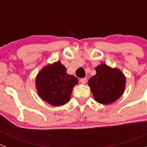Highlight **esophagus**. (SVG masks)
I'll return each instance as SVG.
<instances>
[{"label": "esophagus", "mask_w": 147, "mask_h": 147, "mask_svg": "<svg viewBox=\"0 0 147 147\" xmlns=\"http://www.w3.org/2000/svg\"><path fill=\"white\" fill-rule=\"evenodd\" d=\"M80 82L82 83V84H85L86 82H87V78H81L80 80Z\"/></svg>", "instance_id": "esophagus-1"}]
</instances>
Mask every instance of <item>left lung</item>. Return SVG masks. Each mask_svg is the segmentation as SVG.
<instances>
[{
    "label": "left lung",
    "mask_w": 147,
    "mask_h": 147,
    "mask_svg": "<svg viewBox=\"0 0 147 147\" xmlns=\"http://www.w3.org/2000/svg\"><path fill=\"white\" fill-rule=\"evenodd\" d=\"M95 70L96 75L90 78L88 82L94 100L103 105L118 100L125 88L126 79L122 72L105 64L96 67Z\"/></svg>",
    "instance_id": "8db88e82"
}]
</instances>
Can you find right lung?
I'll list each match as a JSON object with an SVG mask.
<instances>
[{
	"mask_svg": "<svg viewBox=\"0 0 147 147\" xmlns=\"http://www.w3.org/2000/svg\"><path fill=\"white\" fill-rule=\"evenodd\" d=\"M78 78L67 74L60 61L47 65L38 73L36 87L40 97L53 106H61L69 102Z\"/></svg>",
	"mask_w": 147,
	"mask_h": 147,
	"instance_id": "add662e5",
	"label": "right lung"
}]
</instances>
